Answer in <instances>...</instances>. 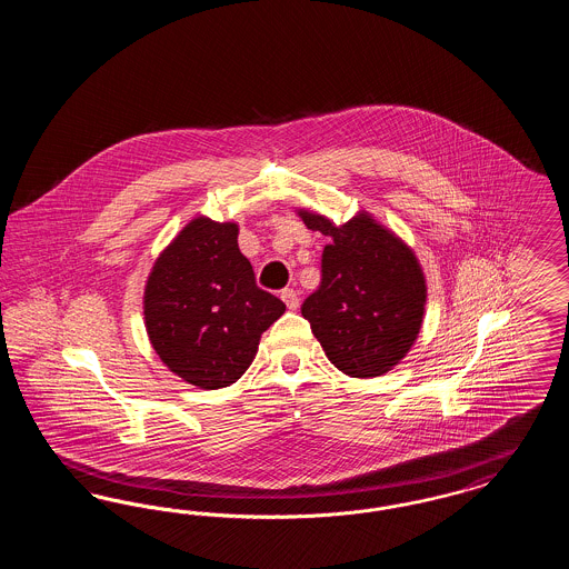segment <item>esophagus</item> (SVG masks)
Listing matches in <instances>:
<instances>
[{"mask_svg": "<svg viewBox=\"0 0 569 569\" xmlns=\"http://www.w3.org/2000/svg\"><path fill=\"white\" fill-rule=\"evenodd\" d=\"M281 300L286 302V307H288V309H292V311H295V309H298V295L297 292H295V290L286 288V290L281 292Z\"/></svg>", "mask_w": 569, "mask_h": 569, "instance_id": "esophagus-1", "label": "esophagus"}]
</instances>
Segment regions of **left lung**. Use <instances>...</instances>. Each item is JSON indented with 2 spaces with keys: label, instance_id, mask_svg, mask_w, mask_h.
<instances>
[{
  "label": "left lung",
  "instance_id": "1",
  "mask_svg": "<svg viewBox=\"0 0 569 569\" xmlns=\"http://www.w3.org/2000/svg\"><path fill=\"white\" fill-rule=\"evenodd\" d=\"M309 230L330 239L320 288L300 307L326 358L350 378H379L416 343L427 277L416 251L369 211L346 223L297 209Z\"/></svg>",
  "mask_w": 569,
  "mask_h": 569
}]
</instances>
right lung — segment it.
<instances>
[{"label": "right lung", "mask_w": 569, "mask_h": 569, "mask_svg": "<svg viewBox=\"0 0 569 569\" xmlns=\"http://www.w3.org/2000/svg\"><path fill=\"white\" fill-rule=\"evenodd\" d=\"M239 223L196 216L166 244L144 283L149 341L168 371L202 390L234 383L286 305L256 286Z\"/></svg>", "instance_id": "add662e5"}]
</instances>
